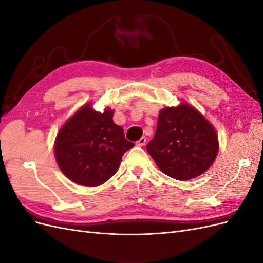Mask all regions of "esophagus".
I'll return each mask as SVG.
<instances>
[{
	"instance_id": "esophagus-1",
	"label": "esophagus",
	"mask_w": 263,
	"mask_h": 263,
	"mask_svg": "<svg viewBox=\"0 0 263 263\" xmlns=\"http://www.w3.org/2000/svg\"><path fill=\"white\" fill-rule=\"evenodd\" d=\"M146 141H147L146 137H141V138L136 142V145L139 146V147H142V146L146 145Z\"/></svg>"
}]
</instances>
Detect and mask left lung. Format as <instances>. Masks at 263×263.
Returning a JSON list of instances; mask_svg holds the SVG:
<instances>
[{"mask_svg": "<svg viewBox=\"0 0 263 263\" xmlns=\"http://www.w3.org/2000/svg\"><path fill=\"white\" fill-rule=\"evenodd\" d=\"M147 151L164 174L184 181L198 177L213 164L218 139L206 118L183 103L161 110Z\"/></svg>", "mask_w": 263, "mask_h": 263, "instance_id": "8db88e82", "label": "left lung"}]
</instances>
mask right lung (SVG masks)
<instances>
[{
	"label": "right lung",
	"mask_w": 263,
	"mask_h": 263,
	"mask_svg": "<svg viewBox=\"0 0 263 263\" xmlns=\"http://www.w3.org/2000/svg\"><path fill=\"white\" fill-rule=\"evenodd\" d=\"M113 110L95 112L86 104L61 127L54 144L60 170L71 181L99 186L116 173L122 157L135 145L113 122Z\"/></svg>",
	"instance_id": "right-lung-1"
}]
</instances>
